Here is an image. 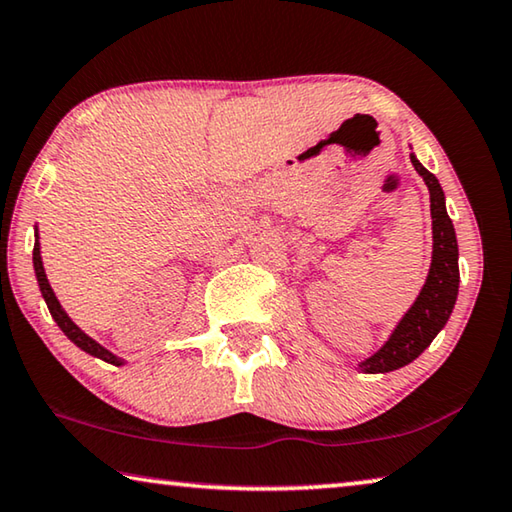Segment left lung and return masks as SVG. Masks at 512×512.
Wrapping results in <instances>:
<instances>
[{
	"label": "left lung",
	"mask_w": 512,
	"mask_h": 512,
	"mask_svg": "<svg viewBox=\"0 0 512 512\" xmlns=\"http://www.w3.org/2000/svg\"><path fill=\"white\" fill-rule=\"evenodd\" d=\"M412 166L424 177L431 191V216H433V262L428 271L426 285L417 296L415 305L403 316L399 326L387 339L378 353L360 364L364 373H387L410 364L426 346H431L437 332L449 321L453 305L458 298V241L456 230L444 207V191L437 177L419 164L415 154H410Z\"/></svg>",
	"instance_id": "obj_1"
}]
</instances>
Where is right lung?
Listing matches in <instances>:
<instances>
[{
  "mask_svg": "<svg viewBox=\"0 0 512 512\" xmlns=\"http://www.w3.org/2000/svg\"><path fill=\"white\" fill-rule=\"evenodd\" d=\"M34 271H36V278H38V287H40V294H43L45 303H47V310H50L52 319L56 321V326H59L63 332H66V337L70 339V342H75L81 351L91 353L95 355V358H100L104 362L109 364H123V360L116 358V355L109 353L107 348H102L100 344L95 342V339H91L86 335V332H81L75 323H72L70 316L63 312V307L59 300H56L54 291L50 287V282H47V275H45V269H43V259H40V243H38V234H36V243H34Z\"/></svg>",
  "mask_w": 512,
  "mask_h": 512,
  "instance_id": "add662e5",
  "label": "right lung"
}]
</instances>
